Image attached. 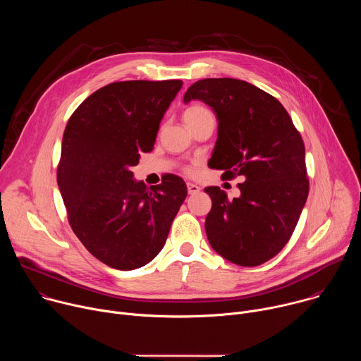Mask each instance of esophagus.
<instances>
[{
    "mask_svg": "<svg viewBox=\"0 0 361 361\" xmlns=\"http://www.w3.org/2000/svg\"><path fill=\"white\" fill-rule=\"evenodd\" d=\"M187 190H188V194H197L200 191V187L197 184H192V183H188L187 184Z\"/></svg>",
    "mask_w": 361,
    "mask_h": 361,
    "instance_id": "esophagus-1",
    "label": "esophagus"
}]
</instances>
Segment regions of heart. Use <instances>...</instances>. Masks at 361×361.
<instances>
[{"label": "heart", "instance_id": "heart-1", "mask_svg": "<svg viewBox=\"0 0 361 361\" xmlns=\"http://www.w3.org/2000/svg\"><path fill=\"white\" fill-rule=\"evenodd\" d=\"M207 114H212L207 109H204V107H201V106H191V107H188V109L184 111L183 118H184V123L187 124V123L195 121V120H198L200 117L207 116Z\"/></svg>", "mask_w": 361, "mask_h": 361}]
</instances>
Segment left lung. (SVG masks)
Instances as JSON below:
<instances>
[{
    "label": "left lung",
    "mask_w": 361,
    "mask_h": 361,
    "mask_svg": "<svg viewBox=\"0 0 361 361\" xmlns=\"http://www.w3.org/2000/svg\"><path fill=\"white\" fill-rule=\"evenodd\" d=\"M192 99L212 107L219 121L212 169L245 180L233 200L219 187L204 188L213 201L209 243L237 266H260L287 244L308 195L301 135L281 102L247 81L200 80L183 101Z\"/></svg>",
    "instance_id": "1"
}]
</instances>
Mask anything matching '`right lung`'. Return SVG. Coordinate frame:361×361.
Masks as SVG:
<instances>
[{
	"instance_id": "add662e5",
	"label": "right lung",
	"mask_w": 361,
	"mask_h": 361,
	"mask_svg": "<svg viewBox=\"0 0 361 361\" xmlns=\"http://www.w3.org/2000/svg\"><path fill=\"white\" fill-rule=\"evenodd\" d=\"M183 81L111 82L87 97L67 123L57 183L84 247L116 270L148 264L166 244L187 197L177 176L147 187L131 171L154 148Z\"/></svg>"
}]
</instances>
